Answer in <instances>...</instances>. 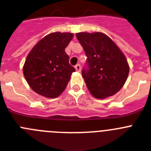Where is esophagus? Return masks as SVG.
<instances>
[{
	"label": "esophagus",
	"instance_id": "34e87169",
	"mask_svg": "<svg viewBox=\"0 0 151 151\" xmlns=\"http://www.w3.org/2000/svg\"><path fill=\"white\" fill-rule=\"evenodd\" d=\"M75 69L77 71H78V72L81 71V65H80V64H77V65L75 66Z\"/></svg>",
	"mask_w": 151,
	"mask_h": 151
}]
</instances>
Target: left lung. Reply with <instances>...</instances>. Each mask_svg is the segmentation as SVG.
<instances>
[{
  "label": "left lung",
  "instance_id": "obj_1",
  "mask_svg": "<svg viewBox=\"0 0 151 151\" xmlns=\"http://www.w3.org/2000/svg\"><path fill=\"white\" fill-rule=\"evenodd\" d=\"M87 57V70H82L90 93L97 99L116 93L128 77L126 57L107 35L101 32L76 34Z\"/></svg>",
  "mask_w": 151,
  "mask_h": 151
}]
</instances>
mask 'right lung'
<instances>
[{"mask_svg":"<svg viewBox=\"0 0 151 151\" xmlns=\"http://www.w3.org/2000/svg\"><path fill=\"white\" fill-rule=\"evenodd\" d=\"M73 37L72 33H51L31 49L23 73L30 88L37 93L55 98L64 91L71 73L75 71L65 52Z\"/></svg>","mask_w":151,"mask_h":151,"instance_id":"obj_1","label":"right lung"}]
</instances>
